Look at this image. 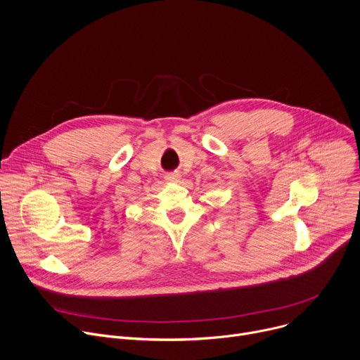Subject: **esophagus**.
Instances as JSON below:
<instances>
[{
	"mask_svg": "<svg viewBox=\"0 0 360 360\" xmlns=\"http://www.w3.org/2000/svg\"><path fill=\"white\" fill-rule=\"evenodd\" d=\"M165 179H167L168 182H178V175H175V174H168V175L165 176Z\"/></svg>",
	"mask_w": 360,
	"mask_h": 360,
	"instance_id": "34e87169",
	"label": "esophagus"
}]
</instances>
